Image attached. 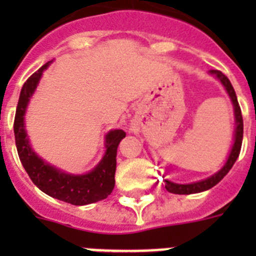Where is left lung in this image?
Returning <instances> with one entry per match:
<instances>
[{
	"label": "left lung",
	"instance_id": "8db88e82",
	"mask_svg": "<svg viewBox=\"0 0 256 256\" xmlns=\"http://www.w3.org/2000/svg\"><path fill=\"white\" fill-rule=\"evenodd\" d=\"M212 76H216L219 82L222 83V86L224 87L226 92L230 96V101H232V105H234V124H236V128H234V144H232V148L230 151V155H228L227 160H226V164L222 166V169H219L216 173H214L210 177L205 178L202 180H198V182L192 183H184V184H180V183H174L169 180H164L165 188L168 190L172 194H178V195H190V194H198V192L206 191L210 190L212 187H214L216 184H218L223 178L226 177V174L230 170V168L234 166V164L236 162L237 158L240 155V151H241V144H242V137H244V120H242V114H241V108H240L238 101H237L236 92H234V87L230 84V79L224 76V74L219 72V70H210L209 72Z\"/></svg>",
	"mask_w": 256,
	"mask_h": 256
}]
</instances>
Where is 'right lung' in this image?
<instances>
[{
  "label": "right lung",
  "mask_w": 256,
  "mask_h": 256,
  "mask_svg": "<svg viewBox=\"0 0 256 256\" xmlns=\"http://www.w3.org/2000/svg\"><path fill=\"white\" fill-rule=\"evenodd\" d=\"M52 61H48L38 72L28 78L20 92L14 133L20 162L30 180L42 192L54 198L72 205H88L108 198L115 186L116 151L126 132L122 130H108L105 136V154L92 170L84 174H72L44 162L32 148L26 130V112L32 96L36 92L42 74Z\"/></svg>",
  "instance_id": "right-lung-1"
}]
</instances>
